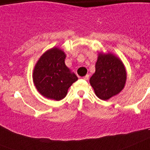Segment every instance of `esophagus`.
I'll list each match as a JSON object with an SVG mask.
<instances>
[{"label":"esophagus","instance_id":"esophagus-1","mask_svg":"<svg viewBox=\"0 0 150 150\" xmlns=\"http://www.w3.org/2000/svg\"><path fill=\"white\" fill-rule=\"evenodd\" d=\"M88 79H89V75H86V76H84L83 77L84 80H88Z\"/></svg>","mask_w":150,"mask_h":150}]
</instances>
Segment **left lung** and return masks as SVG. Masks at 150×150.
I'll list each match as a JSON object with an SVG mask.
<instances>
[{
    "label": "left lung",
    "mask_w": 150,
    "mask_h": 150,
    "mask_svg": "<svg viewBox=\"0 0 150 150\" xmlns=\"http://www.w3.org/2000/svg\"><path fill=\"white\" fill-rule=\"evenodd\" d=\"M126 77V68L120 58L110 52H99L96 71L89 81L96 96L102 100H108L123 89Z\"/></svg>",
    "instance_id": "1"
}]
</instances>
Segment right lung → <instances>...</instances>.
<instances>
[{
    "mask_svg": "<svg viewBox=\"0 0 150 150\" xmlns=\"http://www.w3.org/2000/svg\"><path fill=\"white\" fill-rule=\"evenodd\" d=\"M65 58L62 49L54 47L46 51L35 64L33 82L44 97L61 100L66 96L69 87L78 80L76 75L64 64Z\"/></svg>",
    "mask_w": 150,
    "mask_h": 150,
    "instance_id": "right-lung-1",
    "label": "right lung"
}]
</instances>
